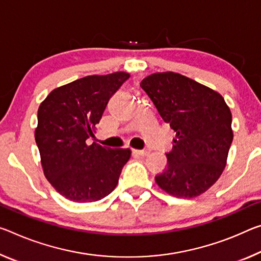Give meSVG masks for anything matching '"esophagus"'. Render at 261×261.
Masks as SVG:
<instances>
[{"mask_svg":"<svg viewBox=\"0 0 261 261\" xmlns=\"http://www.w3.org/2000/svg\"><path fill=\"white\" fill-rule=\"evenodd\" d=\"M132 153L138 155H147L150 153V150H132Z\"/></svg>","mask_w":261,"mask_h":261,"instance_id":"obj_1","label":"esophagus"}]
</instances>
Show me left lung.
Wrapping results in <instances>:
<instances>
[{
	"label": "left lung",
	"instance_id": "left-lung-1",
	"mask_svg": "<svg viewBox=\"0 0 261 261\" xmlns=\"http://www.w3.org/2000/svg\"><path fill=\"white\" fill-rule=\"evenodd\" d=\"M140 87L176 132L155 182L174 197H196L222 175L233 139L232 115L220 93L174 72L153 73Z\"/></svg>",
	"mask_w": 261,
	"mask_h": 261
}]
</instances>
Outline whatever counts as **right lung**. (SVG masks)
<instances>
[{"label":"right lung","mask_w":261,"mask_h":261,"mask_svg":"<svg viewBox=\"0 0 261 261\" xmlns=\"http://www.w3.org/2000/svg\"><path fill=\"white\" fill-rule=\"evenodd\" d=\"M130 74L88 75L53 89L38 108L35 139L44 174L60 195L86 203L106 197L118 184L130 148L88 145L110 97Z\"/></svg>","instance_id":"add662e5"}]
</instances>
